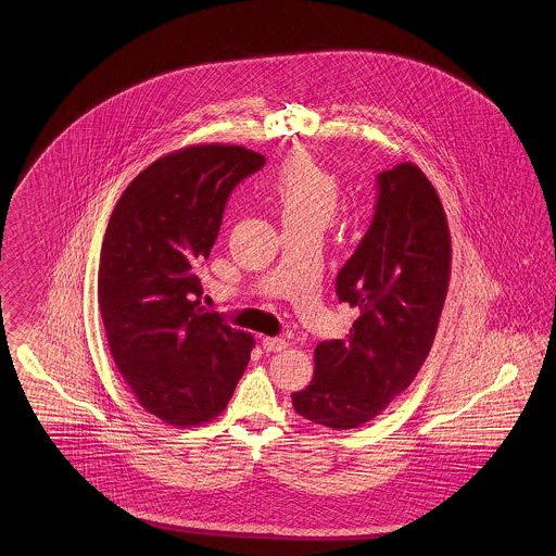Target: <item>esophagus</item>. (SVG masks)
Here are the masks:
<instances>
[{"label":"esophagus","mask_w":556,"mask_h":556,"mask_svg":"<svg viewBox=\"0 0 556 556\" xmlns=\"http://www.w3.org/2000/svg\"><path fill=\"white\" fill-rule=\"evenodd\" d=\"M288 345H290V342L283 340V338H263V348H265L266 352H281Z\"/></svg>","instance_id":"obj_1"}]
</instances>
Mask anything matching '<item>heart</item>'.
Masks as SVG:
<instances>
[{"instance_id": "1", "label": "heart", "mask_w": 556, "mask_h": 556, "mask_svg": "<svg viewBox=\"0 0 556 556\" xmlns=\"http://www.w3.org/2000/svg\"><path fill=\"white\" fill-rule=\"evenodd\" d=\"M266 189L283 225L323 231L340 204L338 175L306 150L291 152L273 173Z\"/></svg>"}]
</instances>
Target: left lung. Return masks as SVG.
Wrapping results in <instances>:
<instances>
[{"mask_svg": "<svg viewBox=\"0 0 556 556\" xmlns=\"http://www.w3.org/2000/svg\"><path fill=\"white\" fill-rule=\"evenodd\" d=\"M377 186L369 231L336 279L358 317L345 340L315 348L311 383L291 394L300 417L331 429L367 424L413 383L448 291L452 245L435 187L413 162L379 173Z\"/></svg>", "mask_w": 556, "mask_h": 556, "instance_id": "8db88e82", "label": "left lung"}]
</instances>
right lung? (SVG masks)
<instances>
[{
  "mask_svg": "<svg viewBox=\"0 0 556 556\" xmlns=\"http://www.w3.org/2000/svg\"><path fill=\"white\" fill-rule=\"evenodd\" d=\"M243 146L200 143L143 168L108 220L98 306L110 354L137 402L175 427L216 419L248 367L254 338L200 306L229 193L265 166Z\"/></svg>",
  "mask_w": 556,
  "mask_h": 556,
  "instance_id": "right-lung-1",
  "label": "right lung"
}]
</instances>
